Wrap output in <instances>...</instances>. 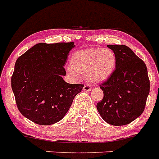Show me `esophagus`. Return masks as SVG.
Returning a JSON list of instances; mask_svg holds the SVG:
<instances>
[{
    "label": "esophagus",
    "instance_id": "esophagus-1",
    "mask_svg": "<svg viewBox=\"0 0 159 159\" xmlns=\"http://www.w3.org/2000/svg\"><path fill=\"white\" fill-rule=\"evenodd\" d=\"M84 91H90V90H91V87H90V84H85L84 86V88H83Z\"/></svg>",
    "mask_w": 159,
    "mask_h": 159
}]
</instances>
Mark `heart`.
I'll return each instance as SVG.
<instances>
[{"label": "heart", "mask_w": 159, "mask_h": 159, "mask_svg": "<svg viewBox=\"0 0 159 159\" xmlns=\"http://www.w3.org/2000/svg\"><path fill=\"white\" fill-rule=\"evenodd\" d=\"M71 65L78 72L86 74L92 82H101L113 72L116 66V57L114 52L109 48L88 49L73 54ZM68 71L71 75H75L71 68Z\"/></svg>", "instance_id": "heart-1"}]
</instances>
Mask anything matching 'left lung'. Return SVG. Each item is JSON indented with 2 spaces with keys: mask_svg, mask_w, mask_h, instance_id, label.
<instances>
[{
  "mask_svg": "<svg viewBox=\"0 0 159 159\" xmlns=\"http://www.w3.org/2000/svg\"><path fill=\"white\" fill-rule=\"evenodd\" d=\"M116 57V69L99 84L103 98L97 104L104 121L115 126L130 124L143 112L150 82L145 62L125 45H108Z\"/></svg>",
  "mask_w": 159,
  "mask_h": 159,
  "instance_id": "obj_1",
  "label": "left lung"
}]
</instances>
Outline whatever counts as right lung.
I'll use <instances>...</instances> for the list:
<instances>
[{
  "label": "right lung",
  "mask_w": 159,
  "mask_h": 159,
  "mask_svg": "<svg viewBox=\"0 0 159 159\" xmlns=\"http://www.w3.org/2000/svg\"><path fill=\"white\" fill-rule=\"evenodd\" d=\"M74 42L33 46L17 59L11 87L19 111L40 125L60 121L84 84H71L62 78L64 65Z\"/></svg>",
  "instance_id": "right-lung-1"
}]
</instances>
